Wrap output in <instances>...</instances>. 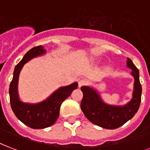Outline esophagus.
Instances as JSON below:
<instances>
[{
	"mask_svg": "<svg viewBox=\"0 0 150 150\" xmlns=\"http://www.w3.org/2000/svg\"><path fill=\"white\" fill-rule=\"evenodd\" d=\"M87 83H88L87 80L83 78V79H81L79 81H78V86H79V87H81V86H83V85H85Z\"/></svg>",
	"mask_w": 150,
	"mask_h": 150,
	"instance_id": "34e87169",
	"label": "esophagus"
}]
</instances>
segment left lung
<instances>
[{
  "label": "left lung",
  "mask_w": 150,
  "mask_h": 150,
  "mask_svg": "<svg viewBox=\"0 0 150 150\" xmlns=\"http://www.w3.org/2000/svg\"><path fill=\"white\" fill-rule=\"evenodd\" d=\"M127 66L132 69L134 77V88L132 100L124 106L108 105L101 100L96 91L88 87L81 88L83 98L81 108L90 122L105 129H116L132 119L137 113L141 103L142 85L139 81V71L130 58H127Z\"/></svg>",
  "instance_id": "obj_1"
}]
</instances>
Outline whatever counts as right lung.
Here are the masks:
<instances>
[{"label":"right lung","instance_id":"add662e5","mask_svg":"<svg viewBox=\"0 0 150 150\" xmlns=\"http://www.w3.org/2000/svg\"><path fill=\"white\" fill-rule=\"evenodd\" d=\"M45 53L46 50L42 46L33 47L26 53L23 59L15 67L13 78L9 85L10 103L12 111L18 119L33 129H43L54 124L59 116L62 102L70 96L78 85L75 82L66 87L60 88L46 100L36 104L25 103L20 101L18 96L17 84L21 69L30 59Z\"/></svg>","mask_w":150,"mask_h":150}]
</instances>
